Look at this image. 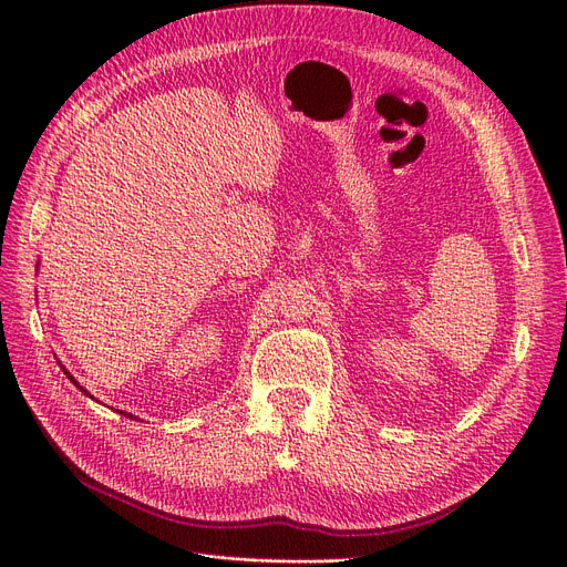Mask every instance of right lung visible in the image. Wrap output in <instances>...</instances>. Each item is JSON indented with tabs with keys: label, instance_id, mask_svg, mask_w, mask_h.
I'll return each mask as SVG.
<instances>
[{
	"label": "right lung",
	"instance_id": "1",
	"mask_svg": "<svg viewBox=\"0 0 567 567\" xmlns=\"http://www.w3.org/2000/svg\"><path fill=\"white\" fill-rule=\"evenodd\" d=\"M64 374H66V377H69V379H71V381H73V383H75V385H78V389H80V391H82V393H84V395H89V393H86V391H84V389H82V385H80V383H78V381H75V379H73V377H71V374H69V370H64ZM89 398H92V395H89ZM126 415H128V419H133V413H126Z\"/></svg>",
	"mask_w": 567,
	"mask_h": 567
}]
</instances>
